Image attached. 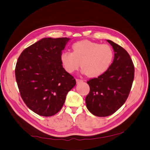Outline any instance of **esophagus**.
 Segmentation results:
<instances>
[{
    "label": "esophagus",
    "mask_w": 150,
    "mask_h": 150,
    "mask_svg": "<svg viewBox=\"0 0 150 150\" xmlns=\"http://www.w3.org/2000/svg\"><path fill=\"white\" fill-rule=\"evenodd\" d=\"M76 82H77V84H79V83H83V81L80 79H76Z\"/></svg>",
    "instance_id": "esophagus-1"
}]
</instances>
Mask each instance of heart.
Instances as JSON below:
<instances>
[{"instance_id": "b5f03b06", "label": "heart", "mask_w": 150, "mask_h": 150, "mask_svg": "<svg viewBox=\"0 0 150 150\" xmlns=\"http://www.w3.org/2000/svg\"><path fill=\"white\" fill-rule=\"evenodd\" d=\"M73 52H63L60 55L62 64L68 73L81 68L88 77H98L109 69L114 59L112 48L107 44L89 40H82L72 45Z\"/></svg>"}]
</instances>
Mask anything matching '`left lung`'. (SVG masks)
Returning <instances> with one entry per match:
<instances>
[{
    "label": "left lung",
    "mask_w": 150,
    "mask_h": 150,
    "mask_svg": "<svg viewBox=\"0 0 150 150\" xmlns=\"http://www.w3.org/2000/svg\"><path fill=\"white\" fill-rule=\"evenodd\" d=\"M107 42L114 51L113 62L104 74L87 81L90 92L86 97V107L93 115H112L123 105L133 84L134 67L128 52L118 44Z\"/></svg>",
    "instance_id": "left-lung-1"
}]
</instances>
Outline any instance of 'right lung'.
<instances>
[{"instance_id":"1","label":"right lung","mask_w":150,"mask_h":150,"mask_svg":"<svg viewBox=\"0 0 150 150\" xmlns=\"http://www.w3.org/2000/svg\"><path fill=\"white\" fill-rule=\"evenodd\" d=\"M69 38H43L23 51L15 73L20 95L26 106L42 116H51L63 107L76 84L62 66L60 55Z\"/></svg>"}]
</instances>
